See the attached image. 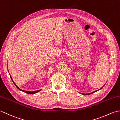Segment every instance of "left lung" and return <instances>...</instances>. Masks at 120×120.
<instances>
[{"label":"left lung","mask_w":120,"mask_h":120,"mask_svg":"<svg viewBox=\"0 0 120 120\" xmlns=\"http://www.w3.org/2000/svg\"><path fill=\"white\" fill-rule=\"evenodd\" d=\"M104 87V86H103ZM103 87H102V88H101V89H102V88ZM97 91H94V92H91V93H90V94H83V95H87V94H93V93H94V92H96Z\"/></svg>","instance_id":"left-lung-1"}]
</instances>
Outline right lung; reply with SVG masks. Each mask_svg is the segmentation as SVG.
<instances>
[{"label": "right lung", "mask_w": 120, "mask_h": 120, "mask_svg": "<svg viewBox=\"0 0 120 120\" xmlns=\"http://www.w3.org/2000/svg\"><path fill=\"white\" fill-rule=\"evenodd\" d=\"M10 77H11V79H12V82H13V83L14 84V85H15L16 86V87L17 88L19 89V90H21V91H23V92H25V93H26V94H36V93H37V92H39V91H41V90H36V91H25V90H22V89H20L19 87H18L15 84V82H13V79H12V77H11V76L10 75Z\"/></svg>", "instance_id": "obj_1"}]
</instances>
